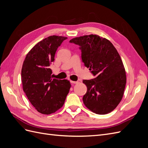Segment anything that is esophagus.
Wrapping results in <instances>:
<instances>
[{
    "instance_id": "34e87169",
    "label": "esophagus",
    "mask_w": 148,
    "mask_h": 148,
    "mask_svg": "<svg viewBox=\"0 0 148 148\" xmlns=\"http://www.w3.org/2000/svg\"><path fill=\"white\" fill-rule=\"evenodd\" d=\"M71 83H73V84H77L78 83V82H74V81H70Z\"/></svg>"
}]
</instances>
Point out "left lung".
Returning <instances> with one entry per match:
<instances>
[{"label":"left lung","instance_id":"8db88e82","mask_svg":"<svg viewBox=\"0 0 148 148\" xmlns=\"http://www.w3.org/2000/svg\"><path fill=\"white\" fill-rule=\"evenodd\" d=\"M70 42L77 44L82 59L95 78L84 79L87 86L84 104L96 114L114 110L122 99L126 84V72L117 49L108 39L96 34L75 38Z\"/></svg>","mask_w":148,"mask_h":148}]
</instances>
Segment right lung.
Wrapping results in <instances>:
<instances>
[{
  "label": "right lung",
  "mask_w": 148,
  "mask_h": 148,
  "mask_svg": "<svg viewBox=\"0 0 148 148\" xmlns=\"http://www.w3.org/2000/svg\"><path fill=\"white\" fill-rule=\"evenodd\" d=\"M66 37L51 36L27 53L21 69L23 89L39 112L49 115L63 106L71 84L67 79L52 78L50 65L54 61L57 48Z\"/></svg>",
  "instance_id": "add662e5"
}]
</instances>
